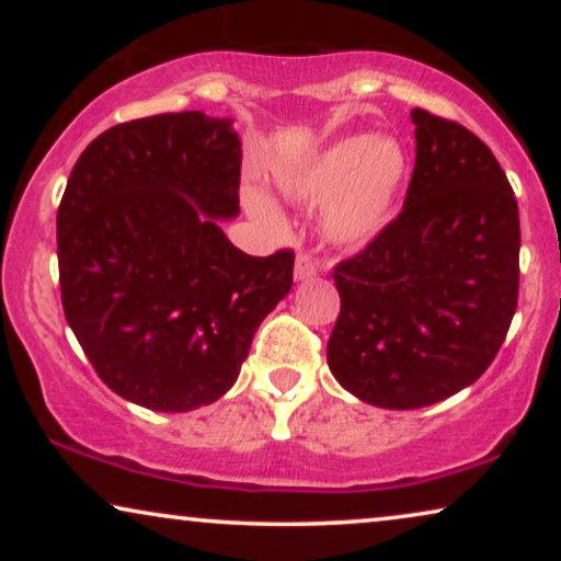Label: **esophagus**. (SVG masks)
<instances>
[{
	"mask_svg": "<svg viewBox=\"0 0 561 561\" xmlns=\"http://www.w3.org/2000/svg\"><path fill=\"white\" fill-rule=\"evenodd\" d=\"M317 275V263L309 255H298L296 257V267H294V278L296 280H309Z\"/></svg>",
	"mask_w": 561,
	"mask_h": 561,
	"instance_id": "obj_1",
	"label": "esophagus"
}]
</instances>
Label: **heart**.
I'll return each mask as SVG.
<instances>
[{
	"mask_svg": "<svg viewBox=\"0 0 561 561\" xmlns=\"http://www.w3.org/2000/svg\"><path fill=\"white\" fill-rule=\"evenodd\" d=\"M409 179V156L393 137L350 135L319 150L304 165L280 175V194L296 204H319V229L327 242L344 250L370 244L393 219L398 196ZM244 206L260 225L283 229L271 198L250 188Z\"/></svg>",
	"mask_w": 561,
	"mask_h": 561,
	"instance_id": "b5f03b06",
	"label": "heart"
}]
</instances>
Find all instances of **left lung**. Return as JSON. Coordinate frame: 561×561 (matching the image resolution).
Segmentation results:
<instances>
[{"mask_svg":"<svg viewBox=\"0 0 561 561\" xmlns=\"http://www.w3.org/2000/svg\"><path fill=\"white\" fill-rule=\"evenodd\" d=\"M416 168L398 219L334 267L342 309L327 344L336 382L409 411L472 386L518 304V204L501 163L457 122L411 112Z\"/></svg>","mask_w":561,"mask_h":561,"instance_id":"8db88e82","label":"left lung"}]
</instances>
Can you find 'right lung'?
Segmentation results:
<instances>
[{"label":"right lung","instance_id":"add662e5","mask_svg":"<svg viewBox=\"0 0 561 561\" xmlns=\"http://www.w3.org/2000/svg\"><path fill=\"white\" fill-rule=\"evenodd\" d=\"M232 125L181 112L106 129L60 198L66 321L99 378L142 409L186 413L225 396L294 286V252L252 257L221 229L240 214Z\"/></svg>","mask_w":561,"mask_h":561}]
</instances>
